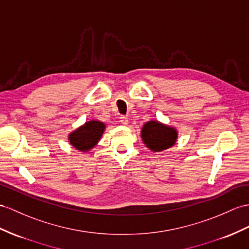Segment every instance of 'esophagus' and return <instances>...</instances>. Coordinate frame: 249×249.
I'll return each mask as SVG.
<instances>
[{
  "label": "esophagus",
  "instance_id": "34e87169",
  "mask_svg": "<svg viewBox=\"0 0 249 249\" xmlns=\"http://www.w3.org/2000/svg\"><path fill=\"white\" fill-rule=\"evenodd\" d=\"M120 123L123 124H128L129 118L126 117V116H121V117H120Z\"/></svg>",
  "mask_w": 249,
  "mask_h": 249
}]
</instances>
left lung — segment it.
Instances as JSON below:
<instances>
[{"mask_svg":"<svg viewBox=\"0 0 249 249\" xmlns=\"http://www.w3.org/2000/svg\"><path fill=\"white\" fill-rule=\"evenodd\" d=\"M142 137L150 150L160 152L172 147L177 141L178 134L177 131L170 126L161 124L157 121H149L143 125Z\"/></svg>","mask_w":249,"mask_h":249,"instance_id":"left-lung-1","label":"left lung"}]
</instances>
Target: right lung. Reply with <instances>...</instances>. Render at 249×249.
<instances>
[{
	"label": "right lung",
	"mask_w": 249,
	"mask_h": 249,
	"mask_svg": "<svg viewBox=\"0 0 249 249\" xmlns=\"http://www.w3.org/2000/svg\"><path fill=\"white\" fill-rule=\"evenodd\" d=\"M105 130V124L100 121L92 120L80 126L70 135V142L80 151H88L98 142Z\"/></svg>",
	"instance_id": "obj_1"
}]
</instances>
